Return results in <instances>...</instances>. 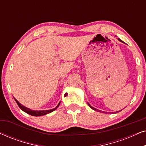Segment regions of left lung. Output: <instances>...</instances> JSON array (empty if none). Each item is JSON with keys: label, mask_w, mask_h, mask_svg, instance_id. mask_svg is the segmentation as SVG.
Returning a JSON list of instances; mask_svg holds the SVG:
<instances>
[{"label": "left lung", "mask_w": 146, "mask_h": 146, "mask_svg": "<svg viewBox=\"0 0 146 146\" xmlns=\"http://www.w3.org/2000/svg\"><path fill=\"white\" fill-rule=\"evenodd\" d=\"M118 40H119V41H120V42H123V41H121V40H120V39H119V38H118ZM88 106H90V107L92 109V110H95V111H99V112H101V111H100V110H97V109H96V108H93L92 106H91V105H90V104H89V103H88ZM116 112H117V111H116ZM104 113H105V112H104Z\"/></svg>", "instance_id": "obj_1"}]
</instances>
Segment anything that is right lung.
<instances>
[{"label": "right lung", "mask_w": 146, "mask_h": 146, "mask_svg": "<svg viewBox=\"0 0 146 146\" xmlns=\"http://www.w3.org/2000/svg\"><path fill=\"white\" fill-rule=\"evenodd\" d=\"M15 100L16 102H17V104H18V106H19L20 108H21L22 110L25 111V112L29 113V114L31 115H33V116H41V115H46V114H48V113H50L52 112V111H54L56 109H57L58 108L60 104V102L58 104V106L56 107L54 109H52V110H39V111H35V110H31L29 108H28L24 106L23 105H22L21 104H20L19 102H18V100Z\"/></svg>", "instance_id": "obj_1"}]
</instances>
